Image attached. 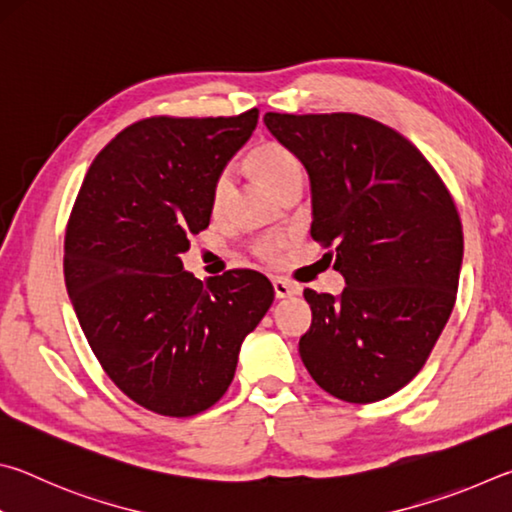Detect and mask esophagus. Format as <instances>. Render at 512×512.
Returning a JSON list of instances; mask_svg holds the SVG:
<instances>
[{
	"instance_id": "1",
	"label": "esophagus",
	"mask_w": 512,
	"mask_h": 512,
	"mask_svg": "<svg viewBox=\"0 0 512 512\" xmlns=\"http://www.w3.org/2000/svg\"><path fill=\"white\" fill-rule=\"evenodd\" d=\"M273 289H275L277 298H289V296H296V293H300L298 284L284 280V277H273Z\"/></svg>"
}]
</instances>
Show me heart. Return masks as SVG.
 <instances>
[{"instance_id":"obj_1","label":"heart","mask_w":512,"mask_h":512,"mask_svg":"<svg viewBox=\"0 0 512 512\" xmlns=\"http://www.w3.org/2000/svg\"><path fill=\"white\" fill-rule=\"evenodd\" d=\"M248 164L250 169L255 171V176L262 180V183L271 189L273 194L280 192V189L289 183L293 178H300L302 164L296 153H293L287 144L277 140H262L257 142L253 149L248 151ZM230 180L225 173L214 178L212 189H210V210L219 214L223 210L225 198H228ZM280 241L277 239H259L253 246V253L259 259H266V262H273L280 253Z\"/></svg>"}]
</instances>
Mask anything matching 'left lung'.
Listing matches in <instances>:
<instances>
[{
    "instance_id": "1",
    "label": "left lung",
    "mask_w": 512,
    "mask_h": 512,
    "mask_svg": "<svg viewBox=\"0 0 512 512\" xmlns=\"http://www.w3.org/2000/svg\"><path fill=\"white\" fill-rule=\"evenodd\" d=\"M264 124L309 171L311 237L332 248L339 296L305 289L300 336L309 375L343 402L368 404L418 375L452 314L463 225L443 178L406 140L354 112L280 115Z\"/></svg>"
}]
</instances>
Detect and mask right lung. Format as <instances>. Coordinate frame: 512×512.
<instances>
[{"instance_id": "right-lung-1", "label": "right lung", "mask_w": 512, "mask_h": 512, "mask_svg": "<svg viewBox=\"0 0 512 512\" xmlns=\"http://www.w3.org/2000/svg\"><path fill=\"white\" fill-rule=\"evenodd\" d=\"M257 117L137 121L94 158L69 214L65 284L85 339L119 391L158 415L189 418L219 402L273 302L262 273L201 282L180 262Z\"/></svg>"}]
</instances>
